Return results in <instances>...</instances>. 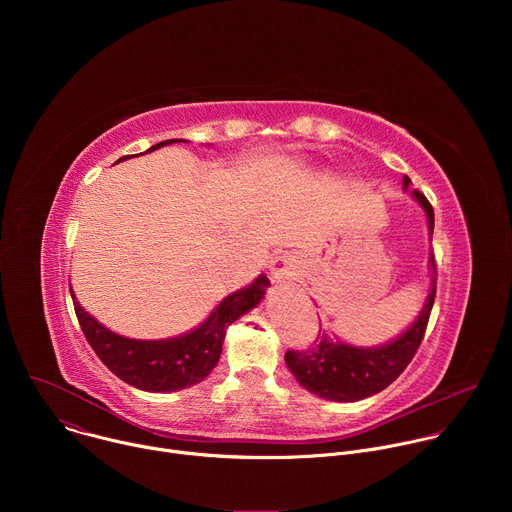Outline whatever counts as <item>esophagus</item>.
<instances>
[{"label": "esophagus", "instance_id": "obj_1", "mask_svg": "<svg viewBox=\"0 0 512 512\" xmlns=\"http://www.w3.org/2000/svg\"><path fill=\"white\" fill-rule=\"evenodd\" d=\"M300 267L302 261L296 255H277L271 259L269 265V275L273 283H287V281H294L300 275Z\"/></svg>", "mask_w": 512, "mask_h": 512}]
</instances>
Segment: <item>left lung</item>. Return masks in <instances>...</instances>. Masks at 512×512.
Segmentation results:
<instances>
[{
	"mask_svg": "<svg viewBox=\"0 0 512 512\" xmlns=\"http://www.w3.org/2000/svg\"><path fill=\"white\" fill-rule=\"evenodd\" d=\"M411 180L403 176V190ZM411 198L425 214L429 237L433 235V208L419 190H409ZM429 267V294L415 320L393 340L377 346H356L340 340L334 332L318 334V344L308 352L287 350L285 364L289 373L310 393L326 401L354 403L387 389L411 362L417 352L435 298V261L433 253L427 261Z\"/></svg>",
	"mask_w": 512,
	"mask_h": 512,
	"instance_id": "8db88e82",
	"label": "left lung"
}]
</instances>
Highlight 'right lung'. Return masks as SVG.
I'll return each mask as SVG.
<instances>
[{
	"label": "right lung",
	"mask_w": 512,
	"mask_h": 512,
	"mask_svg": "<svg viewBox=\"0 0 512 512\" xmlns=\"http://www.w3.org/2000/svg\"><path fill=\"white\" fill-rule=\"evenodd\" d=\"M178 141L186 139L160 141L152 145L148 152L160 150L164 145ZM127 158L129 156H123L117 162ZM267 287L269 279L265 273H261L249 285L233 291V294L218 302L208 318H204L196 328L180 336L160 340L121 336L103 326L81 306L77 294L72 291V285L70 296L72 302H75V312L89 344L115 377L139 391L172 393L192 387L210 375V371L218 364V358H221L227 328L263 302Z\"/></svg>",
	"instance_id": "1"
}]
</instances>
